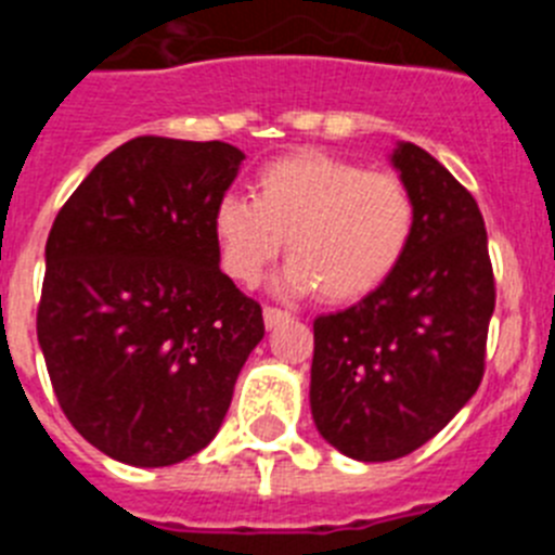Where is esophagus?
<instances>
[{"instance_id": "1", "label": "esophagus", "mask_w": 555, "mask_h": 555, "mask_svg": "<svg viewBox=\"0 0 555 555\" xmlns=\"http://www.w3.org/2000/svg\"><path fill=\"white\" fill-rule=\"evenodd\" d=\"M292 313L283 311V308H274V306H267L263 308V322H267V327H278L281 322H286Z\"/></svg>"}]
</instances>
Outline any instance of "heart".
<instances>
[{
    "label": "heart",
    "mask_w": 555,
    "mask_h": 555,
    "mask_svg": "<svg viewBox=\"0 0 555 555\" xmlns=\"http://www.w3.org/2000/svg\"><path fill=\"white\" fill-rule=\"evenodd\" d=\"M416 203L391 171H370L327 152H297L255 175V199L224 194L214 208L219 263L255 286L281 255L292 261L278 286L322 288L327 302H352L384 286L409 255Z\"/></svg>",
    "instance_id": "b5f03b06"
}]
</instances>
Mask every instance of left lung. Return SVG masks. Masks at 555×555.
Wrapping results in <instances>:
<instances>
[{
	"mask_svg": "<svg viewBox=\"0 0 555 555\" xmlns=\"http://www.w3.org/2000/svg\"><path fill=\"white\" fill-rule=\"evenodd\" d=\"M391 164L416 203L409 255L364 300L313 320V423L356 461L403 459L467 405L487 366L494 311L473 194L409 141Z\"/></svg>",
	"mask_w": 555,
	"mask_h": 555,
	"instance_id": "1",
	"label": "left lung"
}]
</instances>
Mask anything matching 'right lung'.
Listing matches in <instances>:
<instances>
[{
	"label": "right lung",
	"instance_id": "right-lung-1",
	"mask_svg": "<svg viewBox=\"0 0 555 555\" xmlns=\"http://www.w3.org/2000/svg\"><path fill=\"white\" fill-rule=\"evenodd\" d=\"M244 152L139 135L100 160L47 238L38 345L77 434L132 467L217 436L263 338L261 306L219 269L214 208Z\"/></svg>",
	"mask_w": 555,
	"mask_h": 555
}]
</instances>
